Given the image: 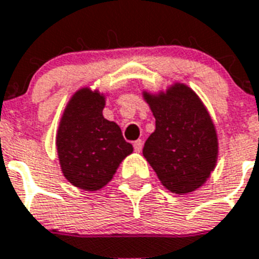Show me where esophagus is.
<instances>
[{
  "mask_svg": "<svg viewBox=\"0 0 259 259\" xmlns=\"http://www.w3.org/2000/svg\"><path fill=\"white\" fill-rule=\"evenodd\" d=\"M133 146H134V150H136L137 153H140V151L142 150V146H144V142H142V141H141V140H137V141H134Z\"/></svg>",
  "mask_w": 259,
  "mask_h": 259,
  "instance_id": "obj_1",
  "label": "esophagus"
}]
</instances>
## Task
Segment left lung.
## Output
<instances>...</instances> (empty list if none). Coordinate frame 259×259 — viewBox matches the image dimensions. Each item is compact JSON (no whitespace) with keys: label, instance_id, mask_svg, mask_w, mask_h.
Listing matches in <instances>:
<instances>
[{"label":"left lung","instance_id":"obj_1","mask_svg":"<svg viewBox=\"0 0 259 259\" xmlns=\"http://www.w3.org/2000/svg\"><path fill=\"white\" fill-rule=\"evenodd\" d=\"M142 94L155 118L144 157L167 190L180 195L197 190L217 163V132L209 111L185 83Z\"/></svg>","mask_w":259,"mask_h":259}]
</instances>
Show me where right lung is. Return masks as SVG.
Listing matches in <instances>:
<instances>
[{
  "mask_svg": "<svg viewBox=\"0 0 259 259\" xmlns=\"http://www.w3.org/2000/svg\"><path fill=\"white\" fill-rule=\"evenodd\" d=\"M105 96L82 88L66 105L57 130L61 170L75 188L100 190L108 185L119 163L133 153L119 126L102 115Z\"/></svg>",
  "mask_w": 259,
  "mask_h": 259,
  "instance_id": "1",
  "label": "right lung"
}]
</instances>
